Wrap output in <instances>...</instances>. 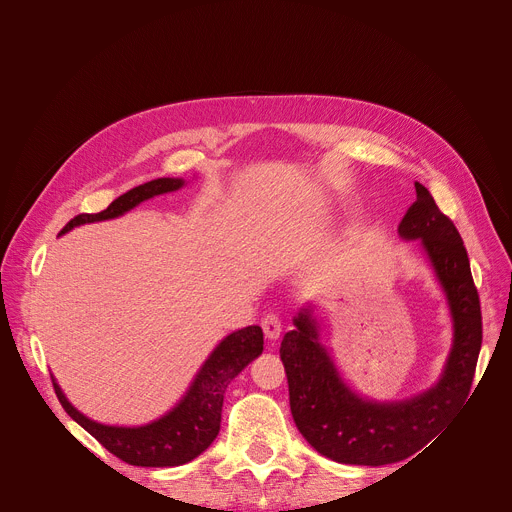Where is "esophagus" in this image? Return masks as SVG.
Segmentation results:
<instances>
[{"mask_svg": "<svg viewBox=\"0 0 512 512\" xmlns=\"http://www.w3.org/2000/svg\"><path fill=\"white\" fill-rule=\"evenodd\" d=\"M261 328H263V334L267 340H276L282 332V321L276 313H265L261 317Z\"/></svg>", "mask_w": 512, "mask_h": 512, "instance_id": "esophagus-1", "label": "esophagus"}]
</instances>
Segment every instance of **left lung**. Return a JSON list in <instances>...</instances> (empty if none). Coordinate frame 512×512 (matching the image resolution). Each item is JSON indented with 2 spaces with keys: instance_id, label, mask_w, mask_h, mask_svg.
I'll return each mask as SVG.
<instances>
[{
  "instance_id": "8db88e82",
  "label": "left lung",
  "mask_w": 512,
  "mask_h": 512,
  "mask_svg": "<svg viewBox=\"0 0 512 512\" xmlns=\"http://www.w3.org/2000/svg\"><path fill=\"white\" fill-rule=\"evenodd\" d=\"M415 191L417 201L398 232L402 238H421L454 319V346L438 386L400 402L359 398L340 382L307 313L294 317L297 328L280 346L292 419L303 438L336 463L380 467L409 459L442 432L471 392L483 330L467 249L432 193L419 182Z\"/></svg>"
}]
</instances>
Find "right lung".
Listing matches in <instances>:
<instances>
[{"label":"right lung","instance_id":"obj_1","mask_svg":"<svg viewBox=\"0 0 512 512\" xmlns=\"http://www.w3.org/2000/svg\"><path fill=\"white\" fill-rule=\"evenodd\" d=\"M184 182L178 178H157L120 195L110 207L99 213H80L72 218L60 234L74 226L118 218L124 211L137 207L141 201L161 193L178 191ZM263 351V332L249 326L224 338L209 355L195 382L178 405L161 419L143 427H112L101 425L78 413L60 386L53 382L64 411L120 461L134 467H178L193 461L220 432L224 392L236 375Z\"/></svg>","mask_w":512,"mask_h":512}]
</instances>
